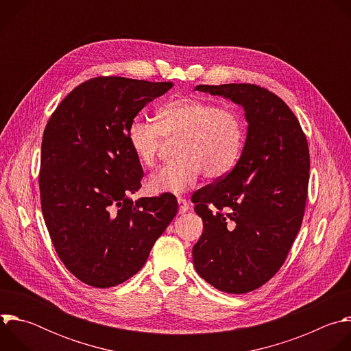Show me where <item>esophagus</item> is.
<instances>
[{
  "mask_svg": "<svg viewBox=\"0 0 351 351\" xmlns=\"http://www.w3.org/2000/svg\"><path fill=\"white\" fill-rule=\"evenodd\" d=\"M178 203H179V214H184L189 210V203L187 199L183 197H178Z\"/></svg>",
  "mask_w": 351,
  "mask_h": 351,
  "instance_id": "esophagus-1",
  "label": "esophagus"
}]
</instances>
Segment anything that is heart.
I'll return each mask as SVG.
<instances>
[{
    "label": "heart",
    "mask_w": 351,
    "mask_h": 351,
    "mask_svg": "<svg viewBox=\"0 0 351 351\" xmlns=\"http://www.w3.org/2000/svg\"><path fill=\"white\" fill-rule=\"evenodd\" d=\"M243 115L229 107L195 97H180L161 106L157 121L134 118L128 126V144L141 167L156 165L162 141L179 140L176 161L148 180L154 193H182L202 173L210 180L225 178L236 167L245 141Z\"/></svg>",
    "instance_id": "heart-1"
}]
</instances>
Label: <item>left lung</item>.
Here are the masks:
<instances>
[{
  "label": "left lung",
  "instance_id": "left-lung-1",
  "mask_svg": "<svg viewBox=\"0 0 351 351\" xmlns=\"http://www.w3.org/2000/svg\"><path fill=\"white\" fill-rule=\"evenodd\" d=\"M241 106L248 122L241 156L229 175L193 194L204 230L193 247L197 274L232 294L265 285L283 265L302 226L310 149L280 97L252 83L199 84Z\"/></svg>",
  "mask_w": 351,
  "mask_h": 351
}]
</instances>
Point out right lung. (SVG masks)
<instances>
[{
  "mask_svg": "<svg viewBox=\"0 0 351 351\" xmlns=\"http://www.w3.org/2000/svg\"><path fill=\"white\" fill-rule=\"evenodd\" d=\"M171 82L98 76L76 86L47 122L38 173L41 211L68 271L93 287L137 274L178 213L172 193L141 197L143 168L129 123Z\"/></svg>",
  "mask_w": 351,
  "mask_h": 351,
  "instance_id": "add662e5",
  "label": "right lung"
}]
</instances>
